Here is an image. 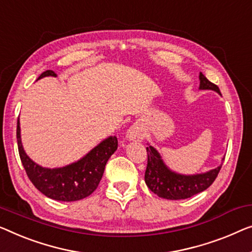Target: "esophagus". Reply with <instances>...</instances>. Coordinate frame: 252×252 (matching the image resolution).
<instances>
[{"label":"esophagus","instance_id":"obj_1","mask_svg":"<svg viewBox=\"0 0 252 252\" xmlns=\"http://www.w3.org/2000/svg\"><path fill=\"white\" fill-rule=\"evenodd\" d=\"M126 139L129 141H141L144 138V131L139 126H132L126 131Z\"/></svg>","mask_w":252,"mask_h":252}]
</instances>
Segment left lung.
<instances>
[{"label":"left lung","mask_w":252,"mask_h":252,"mask_svg":"<svg viewBox=\"0 0 252 252\" xmlns=\"http://www.w3.org/2000/svg\"><path fill=\"white\" fill-rule=\"evenodd\" d=\"M199 89L214 90L220 95V88L210 82L201 72L199 73ZM148 162L145 173V182L157 196L170 200H180L194 196L207 189L215 181L222 164L213 170L199 174H180L172 171L162 159L160 154L153 146H148ZM224 160V158L222 159Z\"/></svg>","instance_id":"left-lung-1"}]
</instances>
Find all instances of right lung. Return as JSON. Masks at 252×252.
<instances>
[{"label": "right lung", "instance_id": "obj_1", "mask_svg": "<svg viewBox=\"0 0 252 252\" xmlns=\"http://www.w3.org/2000/svg\"><path fill=\"white\" fill-rule=\"evenodd\" d=\"M56 76L54 71L46 70L37 80ZM17 140L21 163L30 181L45 196L59 201H77L92 194L102 180L108 158L118 149V138L110 136L77 162L62 167L48 168L35 163L26 154L21 142L19 118Z\"/></svg>", "mask_w": 252, "mask_h": 252}]
</instances>
